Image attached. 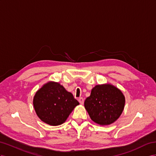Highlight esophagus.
Wrapping results in <instances>:
<instances>
[{
    "label": "esophagus",
    "instance_id": "34e87169",
    "mask_svg": "<svg viewBox=\"0 0 156 156\" xmlns=\"http://www.w3.org/2000/svg\"><path fill=\"white\" fill-rule=\"evenodd\" d=\"M83 101H84V100H83V99L82 98H80L78 99V101H79L81 105H82L83 103Z\"/></svg>",
    "mask_w": 156,
    "mask_h": 156
}]
</instances>
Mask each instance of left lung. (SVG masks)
<instances>
[{
  "instance_id": "obj_1",
  "label": "left lung",
  "mask_w": 156,
  "mask_h": 156,
  "mask_svg": "<svg viewBox=\"0 0 156 156\" xmlns=\"http://www.w3.org/2000/svg\"><path fill=\"white\" fill-rule=\"evenodd\" d=\"M125 104L122 91L115 86L105 83L91 90L84 107L91 119L100 125H109L121 116Z\"/></svg>"
}]
</instances>
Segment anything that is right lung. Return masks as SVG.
<instances>
[{
  "label": "right lung",
  "mask_w": 156,
  "mask_h": 156,
  "mask_svg": "<svg viewBox=\"0 0 156 156\" xmlns=\"http://www.w3.org/2000/svg\"><path fill=\"white\" fill-rule=\"evenodd\" d=\"M34 107L39 118L51 126L64 123L79 102L58 82H49L35 94Z\"/></svg>",
  "instance_id": "add662e5"
}]
</instances>
